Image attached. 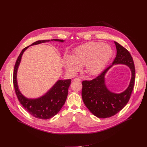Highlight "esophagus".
I'll return each instance as SVG.
<instances>
[{
  "label": "esophagus",
  "mask_w": 147,
  "mask_h": 147,
  "mask_svg": "<svg viewBox=\"0 0 147 147\" xmlns=\"http://www.w3.org/2000/svg\"><path fill=\"white\" fill-rule=\"evenodd\" d=\"M74 81H81V80L80 78H75L74 79Z\"/></svg>",
  "instance_id": "1"
}]
</instances>
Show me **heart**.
Wrapping results in <instances>:
<instances>
[{
	"instance_id": "heart-1",
	"label": "heart",
	"mask_w": 147,
	"mask_h": 147,
	"mask_svg": "<svg viewBox=\"0 0 147 147\" xmlns=\"http://www.w3.org/2000/svg\"><path fill=\"white\" fill-rule=\"evenodd\" d=\"M113 55L112 48L100 42H91L79 46L72 56L65 55L63 63L67 71L71 74L78 71L81 66L90 76L100 73Z\"/></svg>"
}]
</instances>
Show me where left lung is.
I'll return each instance as SVG.
<instances>
[{
	"label": "left lung",
	"mask_w": 147,
	"mask_h": 147,
	"mask_svg": "<svg viewBox=\"0 0 147 147\" xmlns=\"http://www.w3.org/2000/svg\"><path fill=\"white\" fill-rule=\"evenodd\" d=\"M117 54L112 65L92 80L82 82V98L89 111L98 118H107L114 116L128 103L135 82V66L129 52L115 41ZM127 65L132 71V78L128 88L124 92L115 94L107 88L104 76L113 64Z\"/></svg>",
	"instance_id": "obj_1"
}]
</instances>
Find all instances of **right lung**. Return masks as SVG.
Returning a JSON list of instances; mask_svg holds the SVG:
<instances>
[{"instance_id": "add662e5", "label": "right lung", "mask_w": 147, "mask_h": 147, "mask_svg": "<svg viewBox=\"0 0 147 147\" xmlns=\"http://www.w3.org/2000/svg\"><path fill=\"white\" fill-rule=\"evenodd\" d=\"M59 41L63 42L62 39L37 40L30 46L47 42L49 41ZM27 47L21 52L14 66L13 72V84L17 97L24 108L30 115L40 119H49L55 116L61 109L67 99L68 90L71 80H58L55 84L44 95L36 99H28L22 95L18 90L17 81V72L24 52L30 47Z\"/></svg>"}]
</instances>
